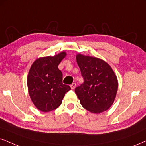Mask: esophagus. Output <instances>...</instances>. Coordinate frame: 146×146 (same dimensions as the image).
<instances>
[{"mask_svg":"<svg viewBox=\"0 0 146 146\" xmlns=\"http://www.w3.org/2000/svg\"><path fill=\"white\" fill-rule=\"evenodd\" d=\"M76 86V84L75 83V82H73V83L70 85V87H71L72 89H75Z\"/></svg>","mask_w":146,"mask_h":146,"instance_id":"esophagus-1","label":"esophagus"}]
</instances>
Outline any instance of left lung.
Here are the masks:
<instances>
[{
    "mask_svg": "<svg viewBox=\"0 0 146 146\" xmlns=\"http://www.w3.org/2000/svg\"><path fill=\"white\" fill-rule=\"evenodd\" d=\"M76 62L84 82L75 93L87 110L100 114L114 103L118 91V79L110 66L103 59L78 54Z\"/></svg>",
    "mask_w": 146,
    "mask_h": 146,
    "instance_id": "obj_1",
    "label": "left lung"
}]
</instances>
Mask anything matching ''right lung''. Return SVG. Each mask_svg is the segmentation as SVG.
<instances>
[{"mask_svg": "<svg viewBox=\"0 0 146 146\" xmlns=\"http://www.w3.org/2000/svg\"><path fill=\"white\" fill-rule=\"evenodd\" d=\"M66 55L64 51L53 57H40L31 66L27 78L28 93L39 110L48 112L57 108L71 89L62 83V72L58 68Z\"/></svg>", "mask_w": 146, "mask_h": 146, "instance_id": "obj_1", "label": "right lung"}]
</instances>
